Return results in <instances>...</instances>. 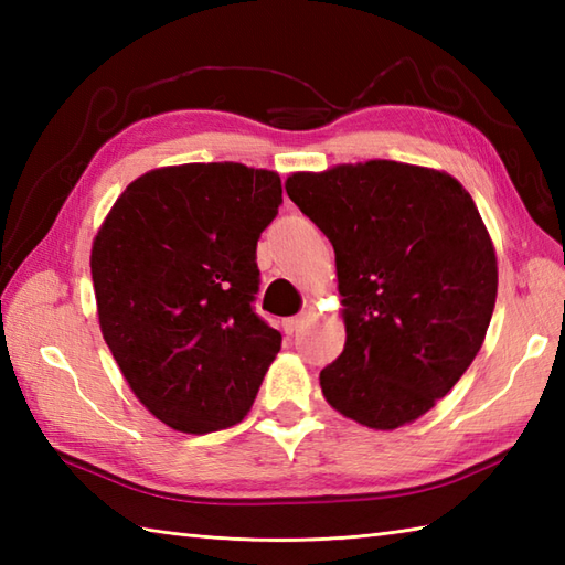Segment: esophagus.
<instances>
[{
    "label": "esophagus",
    "instance_id": "34e87169",
    "mask_svg": "<svg viewBox=\"0 0 565 565\" xmlns=\"http://www.w3.org/2000/svg\"><path fill=\"white\" fill-rule=\"evenodd\" d=\"M303 322H306V316H294V318H286L281 322V328L286 334H294V332H298V328L303 326Z\"/></svg>",
    "mask_w": 565,
    "mask_h": 565
}]
</instances>
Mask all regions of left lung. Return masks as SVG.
<instances>
[{
	"label": "left lung",
	"instance_id": "left-lung-1",
	"mask_svg": "<svg viewBox=\"0 0 565 565\" xmlns=\"http://www.w3.org/2000/svg\"><path fill=\"white\" fill-rule=\"evenodd\" d=\"M286 194L338 264L347 342L322 395L371 429L415 423L471 366L495 308V247L471 194L393 160L296 172Z\"/></svg>",
	"mask_w": 565,
	"mask_h": 565
}]
</instances>
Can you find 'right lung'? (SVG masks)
Segmentation results:
<instances>
[{
    "mask_svg": "<svg viewBox=\"0 0 565 565\" xmlns=\"http://www.w3.org/2000/svg\"><path fill=\"white\" fill-rule=\"evenodd\" d=\"M281 179L239 162L160 167L128 184L92 245L106 344L136 398L189 435L239 423L281 350L252 301Z\"/></svg>",
    "mask_w": 565,
    "mask_h": 565,
    "instance_id": "right-lung-1",
    "label": "right lung"
}]
</instances>
